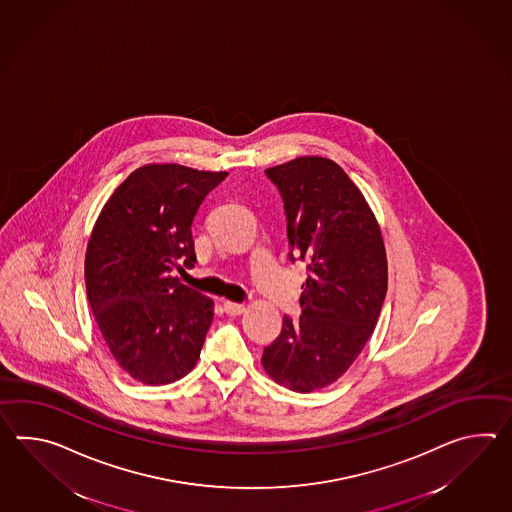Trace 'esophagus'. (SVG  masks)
Returning <instances> with one entry per match:
<instances>
[{
  "label": "esophagus",
  "mask_w": 512,
  "mask_h": 512,
  "mask_svg": "<svg viewBox=\"0 0 512 512\" xmlns=\"http://www.w3.org/2000/svg\"><path fill=\"white\" fill-rule=\"evenodd\" d=\"M224 310L229 316H240L246 310V307L240 305V303H233V301H224Z\"/></svg>",
  "instance_id": "obj_1"
}]
</instances>
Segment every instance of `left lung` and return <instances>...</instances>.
Segmentation results:
<instances>
[{
  "label": "left lung",
  "instance_id": "left-lung-1",
  "mask_svg": "<svg viewBox=\"0 0 512 512\" xmlns=\"http://www.w3.org/2000/svg\"><path fill=\"white\" fill-rule=\"evenodd\" d=\"M283 196L290 259L307 262L301 316L262 354L279 386L310 393L334 384L362 353L387 292L382 231L338 163L301 156L266 169Z\"/></svg>",
  "mask_w": 512,
  "mask_h": 512
}]
</instances>
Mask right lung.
I'll return each instance as SVG.
<instances>
[{"mask_svg":"<svg viewBox=\"0 0 512 512\" xmlns=\"http://www.w3.org/2000/svg\"><path fill=\"white\" fill-rule=\"evenodd\" d=\"M228 172L150 163L132 172L101 209L84 277L93 318L115 362L147 386L193 369L213 323V299L172 277L193 268L194 216Z\"/></svg>","mask_w":512,"mask_h":512,"instance_id":"right-lung-1","label":"right lung"}]
</instances>
